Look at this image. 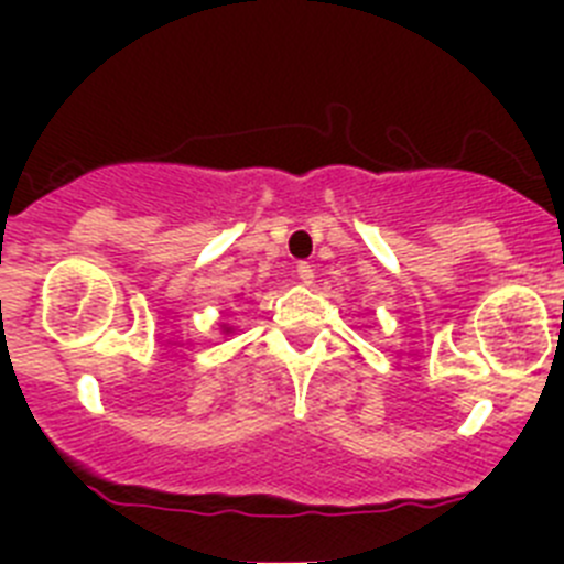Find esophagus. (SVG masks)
<instances>
[{
  "mask_svg": "<svg viewBox=\"0 0 564 564\" xmlns=\"http://www.w3.org/2000/svg\"><path fill=\"white\" fill-rule=\"evenodd\" d=\"M296 276L302 279L305 285H311V282H313V265H311V262H299V265H296Z\"/></svg>",
  "mask_w": 564,
  "mask_h": 564,
  "instance_id": "obj_1",
  "label": "esophagus"
}]
</instances>
